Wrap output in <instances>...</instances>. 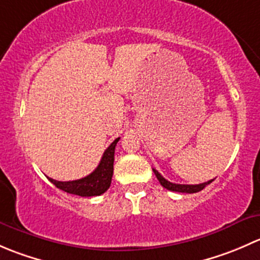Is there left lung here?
Instances as JSON below:
<instances>
[{
  "label": "left lung",
  "mask_w": 260,
  "mask_h": 260,
  "mask_svg": "<svg viewBox=\"0 0 260 260\" xmlns=\"http://www.w3.org/2000/svg\"><path fill=\"white\" fill-rule=\"evenodd\" d=\"M153 172L154 175H156L157 180L159 181V183H161L165 188H167V190L170 191H176V192H186V193L199 192V191H201L204 187H206L209 183H211L212 181H214V180H210L208 181V182L199 183V185H180V183H172L170 182V181H167L158 171H157V170L153 169Z\"/></svg>",
  "instance_id": "obj_1"
}]
</instances>
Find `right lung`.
Segmentation results:
<instances>
[{"instance_id":"1","label":"right lung","mask_w":260,"mask_h":260,"mask_svg":"<svg viewBox=\"0 0 260 260\" xmlns=\"http://www.w3.org/2000/svg\"><path fill=\"white\" fill-rule=\"evenodd\" d=\"M119 138L114 140L111 146L106 149L103 153L98 167L88 176L83 179L74 181H56L54 179H48L50 182L54 183L57 188L65 191L73 195L84 196V198H90V196H99L106 192L109 188L113 176V162H114V149Z\"/></svg>"}]
</instances>
